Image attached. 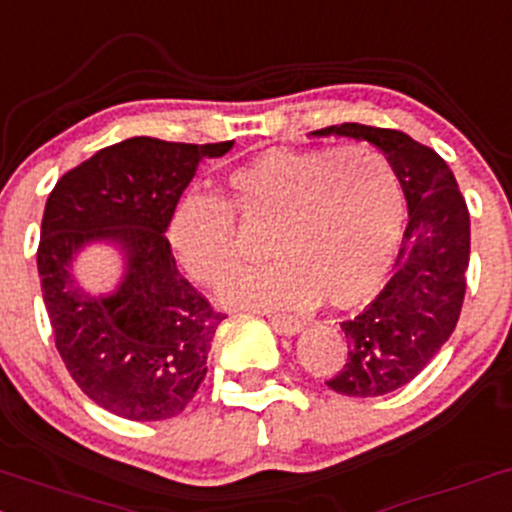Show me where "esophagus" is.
<instances>
[{"label": "esophagus", "instance_id": "1", "mask_svg": "<svg viewBox=\"0 0 512 512\" xmlns=\"http://www.w3.org/2000/svg\"><path fill=\"white\" fill-rule=\"evenodd\" d=\"M269 323L274 325L277 333L294 335L303 328V320L299 316H291V313H269Z\"/></svg>", "mask_w": 512, "mask_h": 512}]
</instances>
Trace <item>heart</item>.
Segmentation results:
<instances>
[{
	"instance_id": "heart-1",
	"label": "heart",
	"mask_w": 512,
	"mask_h": 512,
	"mask_svg": "<svg viewBox=\"0 0 512 512\" xmlns=\"http://www.w3.org/2000/svg\"><path fill=\"white\" fill-rule=\"evenodd\" d=\"M265 228L262 267L243 269L221 296L238 306H355L381 284L401 240L406 201L396 170L364 145L272 150L228 174V204L189 189L170 240L189 277L218 284L243 260L238 221Z\"/></svg>"
}]
</instances>
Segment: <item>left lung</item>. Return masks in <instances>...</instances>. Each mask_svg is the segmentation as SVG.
Listing matches in <instances>:
<instances>
[{
    "label": "left lung",
    "mask_w": 512,
    "mask_h": 512,
    "mask_svg": "<svg viewBox=\"0 0 512 512\" xmlns=\"http://www.w3.org/2000/svg\"><path fill=\"white\" fill-rule=\"evenodd\" d=\"M313 136L376 145L408 201V226L391 279L359 316L342 323L345 367L325 381L342 396H384L423 372L457 328L471 250L469 209L447 162L406 133L340 123Z\"/></svg>",
    "instance_id": "obj_1"
}]
</instances>
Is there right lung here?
I'll list each match as a JSON object with an SVG mask.
<instances>
[{
	"label": "right lung",
	"instance_id": "obj_1",
	"mask_svg": "<svg viewBox=\"0 0 512 512\" xmlns=\"http://www.w3.org/2000/svg\"><path fill=\"white\" fill-rule=\"evenodd\" d=\"M226 143L192 145L148 136L101 148L50 192L38 243V277L55 347L75 384L126 420H167L192 401L223 313L179 272L165 230L204 157ZM111 239L127 274L92 297L69 274L87 242Z\"/></svg>",
	"mask_w": 512,
	"mask_h": 512
}]
</instances>
